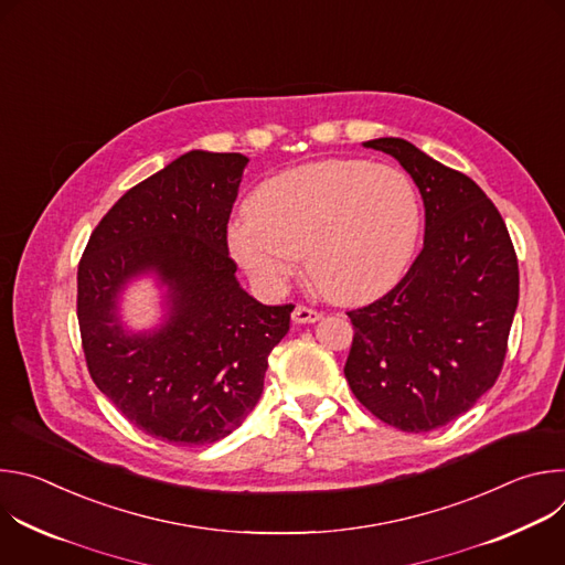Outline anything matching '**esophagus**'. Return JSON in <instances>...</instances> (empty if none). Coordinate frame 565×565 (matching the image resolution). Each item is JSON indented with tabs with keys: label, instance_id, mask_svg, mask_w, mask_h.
I'll return each mask as SVG.
<instances>
[{
	"label": "esophagus",
	"instance_id": "1",
	"mask_svg": "<svg viewBox=\"0 0 565 565\" xmlns=\"http://www.w3.org/2000/svg\"><path fill=\"white\" fill-rule=\"evenodd\" d=\"M319 317H321L319 310L301 306V303L295 306V310H292V321H295V324H312V321H317Z\"/></svg>",
	"mask_w": 565,
	"mask_h": 565
}]
</instances>
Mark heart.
<instances>
[{"label": "heart", "mask_w": 565, "mask_h": 565, "mask_svg": "<svg viewBox=\"0 0 565 565\" xmlns=\"http://www.w3.org/2000/svg\"><path fill=\"white\" fill-rule=\"evenodd\" d=\"M420 221L407 172L327 158L266 179L250 196L248 216L232 223L230 250L264 292H281L306 255V273L321 295L364 303L405 275Z\"/></svg>", "instance_id": "obj_1"}]
</instances>
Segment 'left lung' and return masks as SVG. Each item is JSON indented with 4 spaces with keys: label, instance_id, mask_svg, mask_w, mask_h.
I'll return each mask as SVG.
<instances>
[{
    "label": "left lung",
    "instance_id": "8db88e82",
    "mask_svg": "<svg viewBox=\"0 0 565 565\" xmlns=\"http://www.w3.org/2000/svg\"><path fill=\"white\" fill-rule=\"evenodd\" d=\"M393 156L420 190L425 246L407 275L351 310L344 375L382 423L423 434L456 420L501 375L519 303V262L497 205L469 177L402 138Z\"/></svg>",
    "mask_w": 565,
    "mask_h": 565
}]
</instances>
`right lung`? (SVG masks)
Segmentation results:
<instances>
[{
	"label": "right lung",
	"mask_w": 565,
	"mask_h": 565,
	"mask_svg": "<svg viewBox=\"0 0 565 565\" xmlns=\"http://www.w3.org/2000/svg\"><path fill=\"white\" fill-rule=\"evenodd\" d=\"M248 158L188 151L125 192L77 266V321L89 373L140 431L170 445L232 434L264 391L292 303L264 306L236 281L227 221ZM142 271L169 286L164 327L124 331L121 288Z\"/></svg>",
	"instance_id": "right-lung-1"
}]
</instances>
